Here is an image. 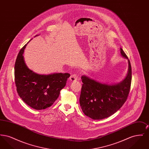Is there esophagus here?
Instances as JSON below:
<instances>
[{
	"mask_svg": "<svg viewBox=\"0 0 149 149\" xmlns=\"http://www.w3.org/2000/svg\"><path fill=\"white\" fill-rule=\"evenodd\" d=\"M77 75L76 74H73V75H71L70 76V77L69 78V80L70 81H75L77 80Z\"/></svg>",
	"mask_w": 149,
	"mask_h": 149,
	"instance_id": "obj_1",
	"label": "esophagus"
}]
</instances>
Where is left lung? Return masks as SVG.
Here are the masks:
<instances>
[{"mask_svg": "<svg viewBox=\"0 0 149 149\" xmlns=\"http://www.w3.org/2000/svg\"><path fill=\"white\" fill-rule=\"evenodd\" d=\"M120 55L127 60V74L125 78L117 83L108 84L83 75V84L80 96V104L85 115L93 120L107 118L119 110L126 101L130 92L132 71L130 60L120 48Z\"/></svg>", "mask_w": 149, "mask_h": 149, "instance_id": "8db88e82", "label": "left lung"}]
</instances>
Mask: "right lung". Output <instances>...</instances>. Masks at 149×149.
I'll return each mask as SVG.
<instances>
[{
    "instance_id": "add662e5",
    "label": "right lung",
    "mask_w": 149,
    "mask_h": 149,
    "mask_svg": "<svg viewBox=\"0 0 149 149\" xmlns=\"http://www.w3.org/2000/svg\"><path fill=\"white\" fill-rule=\"evenodd\" d=\"M27 43L20 50L15 63L17 91L28 106L36 110L44 109L52 106L57 99L70 75L69 73L39 74L30 70L23 56Z\"/></svg>"
}]
</instances>
